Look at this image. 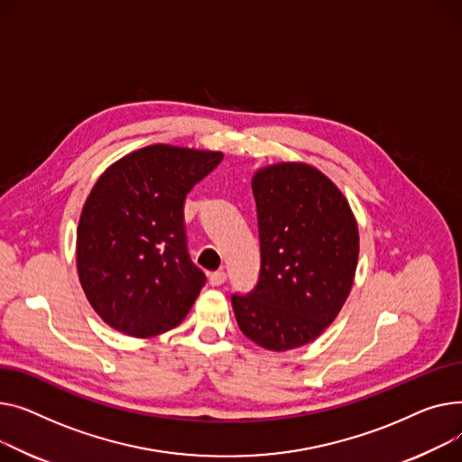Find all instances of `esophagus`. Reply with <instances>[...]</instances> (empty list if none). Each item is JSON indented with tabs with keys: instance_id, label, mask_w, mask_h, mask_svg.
I'll return each instance as SVG.
<instances>
[{
	"instance_id": "1",
	"label": "esophagus",
	"mask_w": 462,
	"mask_h": 462,
	"mask_svg": "<svg viewBox=\"0 0 462 462\" xmlns=\"http://www.w3.org/2000/svg\"><path fill=\"white\" fill-rule=\"evenodd\" d=\"M226 280H227V276H226L224 270H218V273H212V274L208 276V282H210V285H212V287H220V285H224V283H226Z\"/></svg>"
}]
</instances>
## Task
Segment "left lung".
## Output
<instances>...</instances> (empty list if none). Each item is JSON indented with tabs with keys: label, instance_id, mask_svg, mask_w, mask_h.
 <instances>
[{
	"label": "left lung",
	"instance_id": "1",
	"mask_svg": "<svg viewBox=\"0 0 462 462\" xmlns=\"http://www.w3.org/2000/svg\"><path fill=\"white\" fill-rule=\"evenodd\" d=\"M261 276L233 296L240 332L285 352L315 341L339 315L355 283L360 233L346 198L315 166L276 162L252 177Z\"/></svg>",
	"mask_w": 462,
	"mask_h": 462
}]
</instances>
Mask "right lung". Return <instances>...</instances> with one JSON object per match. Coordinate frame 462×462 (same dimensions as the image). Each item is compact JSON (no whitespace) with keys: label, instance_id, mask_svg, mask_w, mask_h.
Segmentation results:
<instances>
[{"label":"right lung","instance_id":"obj_1","mask_svg":"<svg viewBox=\"0 0 462 462\" xmlns=\"http://www.w3.org/2000/svg\"><path fill=\"white\" fill-rule=\"evenodd\" d=\"M224 152L152 143L107 168L76 229V270L91 308L117 332L154 337L184 320L205 283L189 261L184 198Z\"/></svg>","mask_w":462,"mask_h":462}]
</instances>
